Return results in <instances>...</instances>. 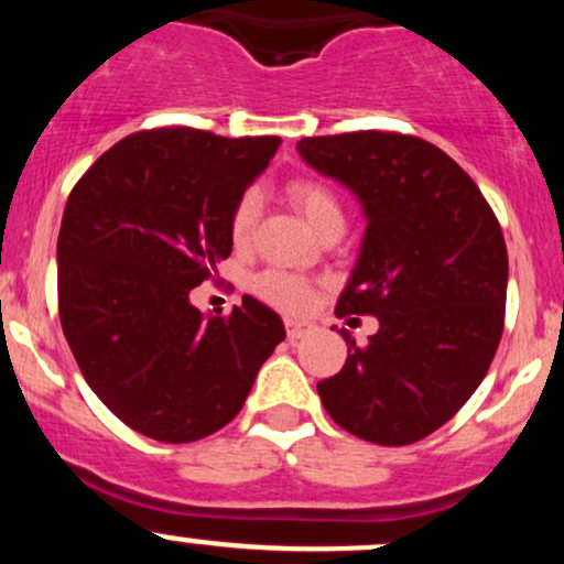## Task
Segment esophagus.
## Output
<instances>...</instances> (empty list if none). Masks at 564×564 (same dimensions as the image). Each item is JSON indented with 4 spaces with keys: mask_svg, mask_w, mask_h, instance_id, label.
Listing matches in <instances>:
<instances>
[{
    "mask_svg": "<svg viewBox=\"0 0 564 564\" xmlns=\"http://www.w3.org/2000/svg\"><path fill=\"white\" fill-rule=\"evenodd\" d=\"M313 323L310 321H296V318H286V336L291 341L294 339H302V336H310L313 334Z\"/></svg>",
    "mask_w": 564,
    "mask_h": 564,
    "instance_id": "34e87169",
    "label": "esophagus"
}]
</instances>
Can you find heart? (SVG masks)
<instances>
[{"label":"heart","instance_id":"heart-1","mask_svg":"<svg viewBox=\"0 0 564 564\" xmlns=\"http://www.w3.org/2000/svg\"><path fill=\"white\" fill-rule=\"evenodd\" d=\"M286 198L291 200L300 215L307 219L310 228L315 232L336 228L341 225L345 228V206L336 193L318 177H296L286 185ZM257 217H260V196L257 191H246L238 196L236 204L230 209V241L238 249H243L251 241L257 228ZM254 291L262 296L264 302L275 304L281 310H291V313H300L313 304L315 291L307 281L300 275H291L286 270H264L254 278Z\"/></svg>","mask_w":564,"mask_h":564}]
</instances>
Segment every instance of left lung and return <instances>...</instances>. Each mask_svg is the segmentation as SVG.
Segmentation results:
<instances>
[{"mask_svg":"<svg viewBox=\"0 0 564 564\" xmlns=\"http://www.w3.org/2000/svg\"><path fill=\"white\" fill-rule=\"evenodd\" d=\"M296 148L368 217L336 315L379 318L368 345L341 328L347 360L318 394L349 435L411 445L456 416L494 364L509 275L501 225L475 180L422 138L360 129Z\"/></svg>","mask_w":564,"mask_h":564,"instance_id":"obj_1","label":"left lung"}]
</instances>
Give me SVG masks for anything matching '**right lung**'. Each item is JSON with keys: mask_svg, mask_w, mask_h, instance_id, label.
Listing matches in <instances>:
<instances>
[{"mask_svg": "<svg viewBox=\"0 0 564 564\" xmlns=\"http://www.w3.org/2000/svg\"><path fill=\"white\" fill-rule=\"evenodd\" d=\"M281 138L127 134L82 174L57 236V313L93 392L140 435L193 443L236 419L283 321L254 296L204 318L191 291L228 260L230 209Z\"/></svg>", "mask_w": 564, "mask_h": 564, "instance_id": "1", "label": "right lung"}]
</instances>
